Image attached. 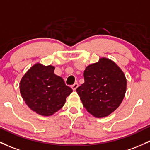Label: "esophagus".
<instances>
[{
	"label": "esophagus",
	"mask_w": 150,
	"mask_h": 150,
	"mask_svg": "<svg viewBox=\"0 0 150 150\" xmlns=\"http://www.w3.org/2000/svg\"><path fill=\"white\" fill-rule=\"evenodd\" d=\"M78 83H75V84H74V85H72L71 88H72V89L73 90H75L77 88H78Z\"/></svg>",
	"instance_id": "1"
}]
</instances>
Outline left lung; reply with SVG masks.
<instances>
[{
	"mask_svg": "<svg viewBox=\"0 0 150 150\" xmlns=\"http://www.w3.org/2000/svg\"><path fill=\"white\" fill-rule=\"evenodd\" d=\"M85 83L77 88L83 106L97 118L105 117L120 105L127 89V79L113 60L101 57L84 71Z\"/></svg>",
	"mask_w": 150,
	"mask_h": 150,
	"instance_id": "1",
	"label": "left lung"
}]
</instances>
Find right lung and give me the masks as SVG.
<instances>
[{
  "label": "right lung",
  "instance_id": "1",
  "mask_svg": "<svg viewBox=\"0 0 150 150\" xmlns=\"http://www.w3.org/2000/svg\"><path fill=\"white\" fill-rule=\"evenodd\" d=\"M55 67L34 64L20 82V92L26 105L37 114L48 117L65 105L72 92L63 79L54 73Z\"/></svg>",
  "mask_w": 150,
  "mask_h": 150
}]
</instances>
